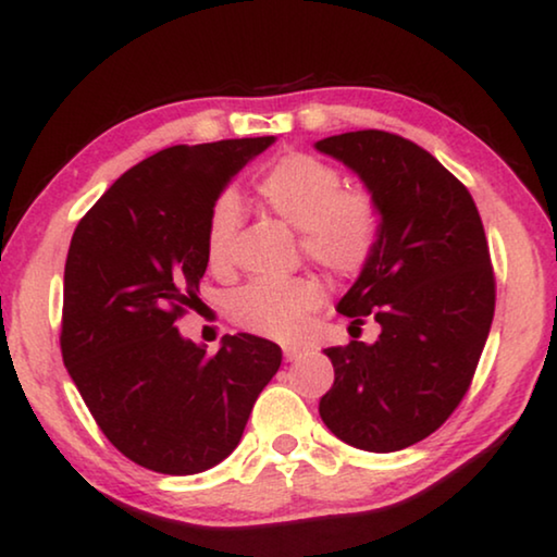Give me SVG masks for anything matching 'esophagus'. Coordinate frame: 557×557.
I'll list each match as a JSON object with an SVG mask.
<instances>
[{"mask_svg": "<svg viewBox=\"0 0 557 557\" xmlns=\"http://www.w3.org/2000/svg\"><path fill=\"white\" fill-rule=\"evenodd\" d=\"M304 354V346H298V344H288V346H284V359L286 361H294V359H298Z\"/></svg>", "mask_w": 557, "mask_h": 557, "instance_id": "1", "label": "esophagus"}]
</instances>
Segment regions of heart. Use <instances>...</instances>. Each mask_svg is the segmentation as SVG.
<instances>
[{
    "mask_svg": "<svg viewBox=\"0 0 557 557\" xmlns=\"http://www.w3.org/2000/svg\"><path fill=\"white\" fill-rule=\"evenodd\" d=\"M253 188L271 213L296 225L304 253L332 276H357L374 259L382 240V208L367 188H344L334 165L306 152H288L265 168ZM236 223V200H215L206 223V259L213 269L228 265ZM321 298L313 278H256L233 294L231 313L248 332L288 338L319 309Z\"/></svg>",
    "mask_w": 557,
    "mask_h": 557,
    "instance_id": "1",
    "label": "heart"
}]
</instances>
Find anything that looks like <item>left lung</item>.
I'll return each mask as SVG.
<instances>
[{"label":"left lung","instance_id":"obj_1","mask_svg":"<svg viewBox=\"0 0 557 557\" xmlns=\"http://www.w3.org/2000/svg\"><path fill=\"white\" fill-rule=\"evenodd\" d=\"M382 208V240L336 311L382 326L374 344L329 346L319 401L346 445L397 453L447 422L470 389L495 317V271L470 190L417 143L384 131L317 143Z\"/></svg>","mask_w":557,"mask_h":557}]
</instances>
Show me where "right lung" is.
Masks as SVG:
<instances>
[{
  "instance_id": "add662e5",
  "label": "right lung",
  "mask_w": 557,
  "mask_h": 557,
  "mask_svg": "<svg viewBox=\"0 0 557 557\" xmlns=\"http://www.w3.org/2000/svg\"><path fill=\"white\" fill-rule=\"evenodd\" d=\"M273 143L173 145L145 158L79 219L64 263L60 349L115 449L145 470L196 474L238 447L281 346L253 334L221 349L175 321L203 304L206 223L228 181Z\"/></svg>"
}]
</instances>
